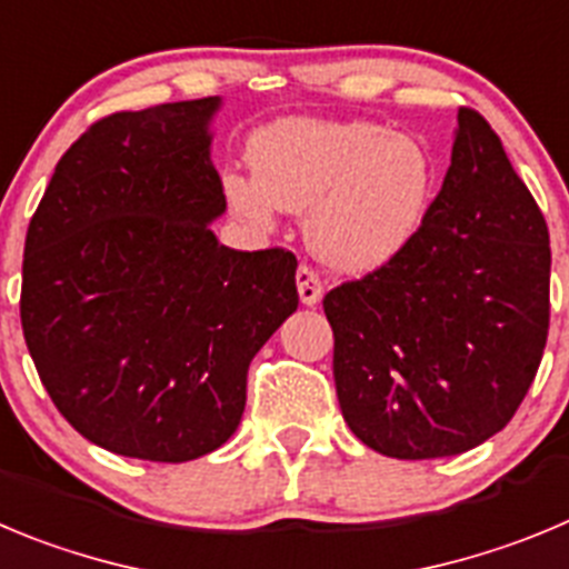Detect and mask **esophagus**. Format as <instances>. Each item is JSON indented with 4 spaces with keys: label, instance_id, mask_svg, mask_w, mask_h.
<instances>
[{
    "label": "esophagus",
    "instance_id": "obj_1",
    "mask_svg": "<svg viewBox=\"0 0 569 569\" xmlns=\"http://www.w3.org/2000/svg\"><path fill=\"white\" fill-rule=\"evenodd\" d=\"M296 288H299L301 305H307V307L319 305L321 296H325L319 273H316L312 268H307V264H299V270H296Z\"/></svg>",
    "mask_w": 569,
    "mask_h": 569
}]
</instances>
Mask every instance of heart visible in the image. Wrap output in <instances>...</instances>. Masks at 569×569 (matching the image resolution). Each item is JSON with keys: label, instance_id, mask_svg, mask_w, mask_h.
<instances>
[{"label": "heart", "instance_id": "1", "mask_svg": "<svg viewBox=\"0 0 569 569\" xmlns=\"http://www.w3.org/2000/svg\"><path fill=\"white\" fill-rule=\"evenodd\" d=\"M253 177L228 174L226 200L268 226L276 208L307 217V242L330 268L369 273L398 259L435 206L440 169L417 134L375 121L288 118L250 140Z\"/></svg>", "mask_w": 569, "mask_h": 569}]
</instances>
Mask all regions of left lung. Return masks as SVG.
Returning <instances> with one entry per match:
<instances>
[{
  "instance_id": "left-lung-1",
  "label": "left lung",
  "mask_w": 569,
  "mask_h": 569,
  "mask_svg": "<svg viewBox=\"0 0 569 569\" xmlns=\"http://www.w3.org/2000/svg\"><path fill=\"white\" fill-rule=\"evenodd\" d=\"M352 435L378 455H462L508 426L550 327V233L502 140L457 114L440 194L415 242L325 296Z\"/></svg>"
}]
</instances>
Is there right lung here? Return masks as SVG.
Instances as JSON below:
<instances>
[{"instance_id": "obj_1", "label": "right lung", "mask_w": 569, "mask_h": 569, "mask_svg": "<svg viewBox=\"0 0 569 569\" xmlns=\"http://www.w3.org/2000/svg\"><path fill=\"white\" fill-rule=\"evenodd\" d=\"M220 98L114 112L64 152L22 262V330L67 423L186 462L237 431L248 367L299 307L290 250H233L211 163Z\"/></svg>"}]
</instances>
